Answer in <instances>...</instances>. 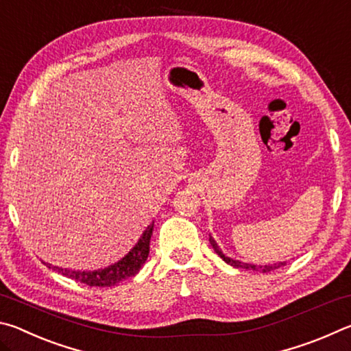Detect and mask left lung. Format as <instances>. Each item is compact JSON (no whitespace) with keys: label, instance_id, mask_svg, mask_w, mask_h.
Here are the masks:
<instances>
[{"label":"left lung","instance_id":"obj_1","mask_svg":"<svg viewBox=\"0 0 351 351\" xmlns=\"http://www.w3.org/2000/svg\"><path fill=\"white\" fill-rule=\"evenodd\" d=\"M209 241H210V245H212V247L215 249V252L219 255V257H221L226 263L228 265H230V266H234V268H243V269H249V271H255V272H269V271H274V269H277V268H280V266H283L285 263H274V265H265V266H261V265H252V263H243V261H239V260H232V258H229V257H226V255L221 252V249L218 247V245H217V241L212 239V237H209Z\"/></svg>","mask_w":351,"mask_h":351}]
</instances>
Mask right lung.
<instances>
[{"label": "right lung", "mask_w": 351, "mask_h": 351, "mask_svg": "<svg viewBox=\"0 0 351 351\" xmlns=\"http://www.w3.org/2000/svg\"><path fill=\"white\" fill-rule=\"evenodd\" d=\"M153 234V223L144 230V234L136 243L134 247L125 257L121 258L114 265H110L108 268L96 269V271H73L66 268H58V266L47 265V268H52L60 272L64 277L73 278L75 282L85 283L88 287H114L116 283L125 280L128 277H133L139 272L147 261L148 252H150V239Z\"/></svg>", "instance_id": "obj_1"}]
</instances>
